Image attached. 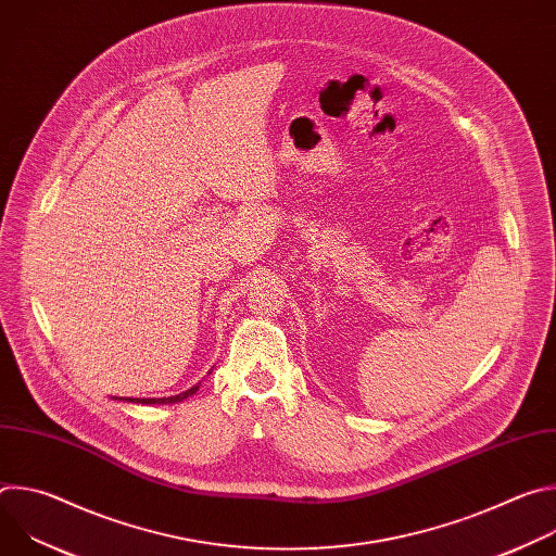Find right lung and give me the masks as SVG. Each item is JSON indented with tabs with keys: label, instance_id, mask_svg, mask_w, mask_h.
I'll list each match as a JSON object with an SVG mask.
<instances>
[{
	"label": "right lung",
	"instance_id": "add662e5",
	"mask_svg": "<svg viewBox=\"0 0 556 556\" xmlns=\"http://www.w3.org/2000/svg\"><path fill=\"white\" fill-rule=\"evenodd\" d=\"M200 389V382L193 384L191 389L178 393V395H169V399H125L127 403H142V405H167V403H182L185 399H189V395H193L195 391ZM123 401V399H121Z\"/></svg>",
	"mask_w": 556,
	"mask_h": 556
}]
</instances>
